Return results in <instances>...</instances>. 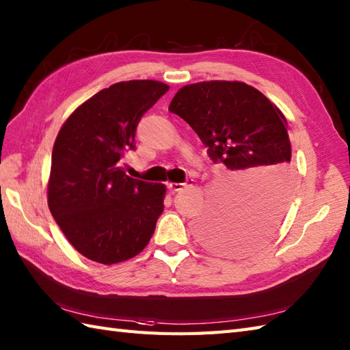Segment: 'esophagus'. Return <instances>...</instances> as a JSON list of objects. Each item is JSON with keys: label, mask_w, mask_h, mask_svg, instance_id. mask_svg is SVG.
Returning a JSON list of instances; mask_svg holds the SVG:
<instances>
[{"label": "esophagus", "mask_w": 350, "mask_h": 350, "mask_svg": "<svg viewBox=\"0 0 350 350\" xmlns=\"http://www.w3.org/2000/svg\"><path fill=\"white\" fill-rule=\"evenodd\" d=\"M167 187H168V189L170 191H173V192H179V191H182V189H185L188 187V183H173V182H170V183H167Z\"/></svg>", "instance_id": "esophagus-1"}]
</instances>
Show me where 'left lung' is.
I'll return each instance as SVG.
<instances>
[{"instance_id": "left-lung-1", "label": "left lung", "mask_w": 350, "mask_h": 350, "mask_svg": "<svg viewBox=\"0 0 350 350\" xmlns=\"http://www.w3.org/2000/svg\"><path fill=\"white\" fill-rule=\"evenodd\" d=\"M168 109L196 131L222 170L213 202L196 226L200 239L227 256L262 247L282 222L295 187L284 114L239 81L185 85Z\"/></svg>"}]
</instances>
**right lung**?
<instances>
[{"mask_svg":"<svg viewBox=\"0 0 350 350\" xmlns=\"http://www.w3.org/2000/svg\"><path fill=\"white\" fill-rule=\"evenodd\" d=\"M168 85L153 79L113 84L69 116L52 148L48 206L79 254L102 265L146 248L163 211L165 185L126 176L124 152Z\"/></svg>","mask_w":350,"mask_h":350,"instance_id":"add662e5","label":"right lung"}]
</instances>
